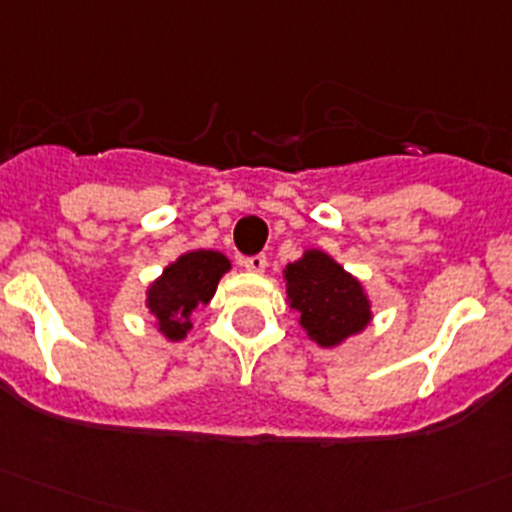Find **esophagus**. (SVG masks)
<instances>
[{"label": "esophagus", "instance_id": "esophagus-1", "mask_svg": "<svg viewBox=\"0 0 512 512\" xmlns=\"http://www.w3.org/2000/svg\"><path fill=\"white\" fill-rule=\"evenodd\" d=\"M243 266H246V271H251V274H264L266 271V256H248V259L241 261Z\"/></svg>", "mask_w": 512, "mask_h": 512}]
</instances>
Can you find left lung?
<instances>
[{
	"instance_id": "8db88e82",
	"label": "left lung",
	"mask_w": 512,
	"mask_h": 512,
	"mask_svg": "<svg viewBox=\"0 0 512 512\" xmlns=\"http://www.w3.org/2000/svg\"><path fill=\"white\" fill-rule=\"evenodd\" d=\"M286 304L311 342L334 349L372 324V299L354 274L321 248L286 264Z\"/></svg>"
}]
</instances>
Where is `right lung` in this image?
Listing matches in <instances>:
<instances>
[{"label":"right lung","mask_w":512,"mask_h":512,"mask_svg":"<svg viewBox=\"0 0 512 512\" xmlns=\"http://www.w3.org/2000/svg\"><path fill=\"white\" fill-rule=\"evenodd\" d=\"M231 271L226 253L196 248L180 253L163 274L150 281L145 291V309L155 319V329L168 342H183L193 329V311L211 304L223 274Z\"/></svg>","instance_id":"add662e5"}]
</instances>
